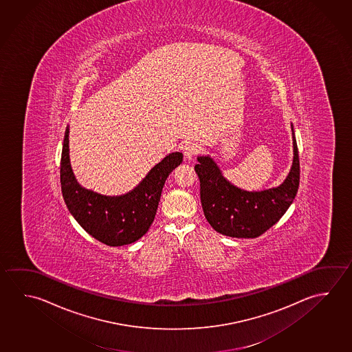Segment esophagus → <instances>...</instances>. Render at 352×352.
I'll return each mask as SVG.
<instances>
[{
  "instance_id": "34e87169",
  "label": "esophagus",
  "mask_w": 352,
  "mask_h": 352,
  "mask_svg": "<svg viewBox=\"0 0 352 352\" xmlns=\"http://www.w3.org/2000/svg\"><path fill=\"white\" fill-rule=\"evenodd\" d=\"M200 152V146L195 142H186L184 146L185 160L190 161Z\"/></svg>"
}]
</instances>
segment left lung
Masks as SVG:
<instances>
[{"instance_id": "8db88e82", "label": "left lung", "mask_w": 352, "mask_h": 352, "mask_svg": "<svg viewBox=\"0 0 352 352\" xmlns=\"http://www.w3.org/2000/svg\"><path fill=\"white\" fill-rule=\"evenodd\" d=\"M293 147L294 157L288 177L279 186L262 191L242 190L222 177L209 155L197 157L195 172L200 180L204 215L215 231L230 237L254 239L279 221L293 203L300 179L294 131Z\"/></svg>"}]
</instances>
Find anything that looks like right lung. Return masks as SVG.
<instances>
[{
    "label": "right lung",
    "instance_id": "add662e5",
    "mask_svg": "<svg viewBox=\"0 0 352 352\" xmlns=\"http://www.w3.org/2000/svg\"><path fill=\"white\" fill-rule=\"evenodd\" d=\"M183 161L175 152L149 170L133 190L106 197L82 188L75 179L69 160V127L65 130L60 161L63 197L81 228L107 246H124L141 239L155 220L162 189L168 175Z\"/></svg>",
    "mask_w": 352,
    "mask_h": 352
}]
</instances>
